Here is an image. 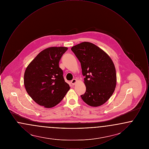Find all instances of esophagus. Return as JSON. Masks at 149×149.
Masks as SVG:
<instances>
[{
    "mask_svg": "<svg viewBox=\"0 0 149 149\" xmlns=\"http://www.w3.org/2000/svg\"><path fill=\"white\" fill-rule=\"evenodd\" d=\"M77 79H72V80L71 81V84L72 85H74L75 84H76V83H77Z\"/></svg>",
    "mask_w": 149,
    "mask_h": 149,
    "instance_id": "34e87169",
    "label": "esophagus"
}]
</instances>
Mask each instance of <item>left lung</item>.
I'll list each match as a JSON object with an SVG mask.
<instances>
[{"label": "left lung", "mask_w": 149, "mask_h": 149, "mask_svg": "<svg viewBox=\"0 0 149 149\" xmlns=\"http://www.w3.org/2000/svg\"><path fill=\"white\" fill-rule=\"evenodd\" d=\"M80 62L86 92L81 99L90 106L104 104L113 94L117 84L116 68L106 52L92 43L83 42L71 47Z\"/></svg>", "instance_id": "1"}]
</instances>
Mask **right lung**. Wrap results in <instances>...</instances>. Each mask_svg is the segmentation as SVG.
Instances as JSON below:
<instances>
[{"instance_id": "add662e5", "label": "right lung", "mask_w": 149, "mask_h": 149, "mask_svg": "<svg viewBox=\"0 0 149 149\" xmlns=\"http://www.w3.org/2000/svg\"><path fill=\"white\" fill-rule=\"evenodd\" d=\"M68 49L50 47L41 51L29 64L24 74V85L36 103L46 108L56 106L70 89L63 78L59 61Z\"/></svg>"}]
</instances>
